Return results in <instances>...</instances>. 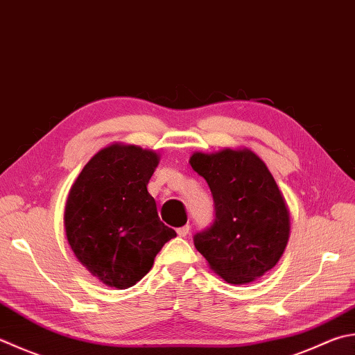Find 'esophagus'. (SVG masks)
I'll return each mask as SVG.
<instances>
[{
    "label": "esophagus",
    "instance_id": "esophagus-1",
    "mask_svg": "<svg viewBox=\"0 0 355 355\" xmlns=\"http://www.w3.org/2000/svg\"><path fill=\"white\" fill-rule=\"evenodd\" d=\"M189 233H190V225H184V227H180V229H178V235L180 238H185Z\"/></svg>",
    "mask_w": 355,
    "mask_h": 355
}]
</instances>
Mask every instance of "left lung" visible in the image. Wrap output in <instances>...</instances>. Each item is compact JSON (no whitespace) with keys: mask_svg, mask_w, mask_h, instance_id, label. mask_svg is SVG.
Returning a JSON list of instances; mask_svg holds the SVG:
<instances>
[{"mask_svg":"<svg viewBox=\"0 0 355 355\" xmlns=\"http://www.w3.org/2000/svg\"><path fill=\"white\" fill-rule=\"evenodd\" d=\"M190 165L209 184L215 223L195 247L230 284L263 277L283 257L291 235L286 199L267 165L249 148L193 153Z\"/></svg>","mask_w":355,"mask_h":355,"instance_id":"obj_1","label":"left lung"}]
</instances>
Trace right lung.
Listing matches in <instances>:
<instances>
[{"instance_id": "1", "label": "right lung", "mask_w": 355, "mask_h": 355, "mask_svg": "<svg viewBox=\"0 0 355 355\" xmlns=\"http://www.w3.org/2000/svg\"><path fill=\"white\" fill-rule=\"evenodd\" d=\"M159 159L153 150L111 144L91 157L69 190L66 238L86 270L110 287L128 289L140 282L176 236L146 190Z\"/></svg>"}]
</instances>
